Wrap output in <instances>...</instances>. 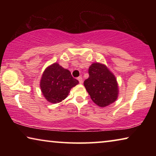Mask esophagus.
I'll use <instances>...</instances> for the list:
<instances>
[{
  "mask_svg": "<svg viewBox=\"0 0 156 156\" xmlns=\"http://www.w3.org/2000/svg\"><path fill=\"white\" fill-rule=\"evenodd\" d=\"M77 79H78V80L79 83H80V84L83 83V78H82L81 76H80V77H78Z\"/></svg>",
  "mask_w": 156,
  "mask_h": 156,
  "instance_id": "1",
  "label": "esophagus"
}]
</instances>
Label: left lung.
I'll return each instance as SVG.
<instances>
[{
	"mask_svg": "<svg viewBox=\"0 0 156 156\" xmlns=\"http://www.w3.org/2000/svg\"><path fill=\"white\" fill-rule=\"evenodd\" d=\"M89 78L84 85L91 100L100 107H105L118 98V84L114 75L106 66L93 63L89 68Z\"/></svg>",
	"mask_w": 156,
	"mask_h": 156,
	"instance_id": "left-lung-1",
	"label": "left lung"
}]
</instances>
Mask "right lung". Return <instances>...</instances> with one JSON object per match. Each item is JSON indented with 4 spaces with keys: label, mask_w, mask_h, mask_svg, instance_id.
I'll return each instance as SVG.
<instances>
[{
    "label": "right lung",
    "mask_w": 156,
    "mask_h": 156,
    "mask_svg": "<svg viewBox=\"0 0 156 156\" xmlns=\"http://www.w3.org/2000/svg\"><path fill=\"white\" fill-rule=\"evenodd\" d=\"M78 84L70 72L58 63L47 67L42 76L41 88L44 98L51 103H58L65 99L73 87Z\"/></svg>",
    "instance_id": "right-lung-1"
}]
</instances>
